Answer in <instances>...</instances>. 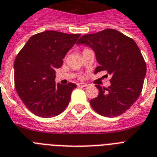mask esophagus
<instances>
[{
    "label": "esophagus",
    "instance_id": "34e87169",
    "mask_svg": "<svg viewBox=\"0 0 157 157\" xmlns=\"http://www.w3.org/2000/svg\"><path fill=\"white\" fill-rule=\"evenodd\" d=\"M77 86H78V87H87L88 86V85L87 84H86V83H78V84H77Z\"/></svg>",
    "mask_w": 157,
    "mask_h": 157
}]
</instances>
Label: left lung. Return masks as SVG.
I'll list each match as a JSON object with an SVG mask.
<instances>
[{
	"label": "left lung",
	"instance_id": "1",
	"mask_svg": "<svg viewBox=\"0 0 157 157\" xmlns=\"http://www.w3.org/2000/svg\"><path fill=\"white\" fill-rule=\"evenodd\" d=\"M94 50L99 66L95 73L105 71L111 75L108 88L98 89V96L90 101L92 108L101 115L115 117L126 112L142 92L146 63L133 39L113 29L85 34L77 42Z\"/></svg>",
	"mask_w": 157,
	"mask_h": 157
}]
</instances>
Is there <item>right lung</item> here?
Segmentation results:
<instances>
[{"label": "right lung", "instance_id": "obj_1", "mask_svg": "<svg viewBox=\"0 0 157 157\" xmlns=\"http://www.w3.org/2000/svg\"><path fill=\"white\" fill-rule=\"evenodd\" d=\"M81 34L48 30L31 36L14 61L17 93L30 111L42 118L59 115L66 109L76 84L56 85V68Z\"/></svg>", "mask_w": 157, "mask_h": 157}]
</instances>
